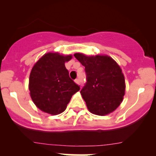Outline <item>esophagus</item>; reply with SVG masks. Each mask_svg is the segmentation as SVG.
Segmentation results:
<instances>
[{
  "label": "esophagus",
  "mask_w": 156,
  "mask_h": 156,
  "mask_svg": "<svg viewBox=\"0 0 156 156\" xmlns=\"http://www.w3.org/2000/svg\"><path fill=\"white\" fill-rule=\"evenodd\" d=\"M75 82H76V83H78V84H79L80 83V80L78 79V78H77V79H76L75 80Z\"/></svg>",
  "instance_id": "obj_1"
}]
</instances>
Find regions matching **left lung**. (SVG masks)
Returning a JSON list of instances; mask_svg holds the SVG:
<instances>
[{"label": "left lung", "instance_id": "left-lung-1", "mask_svg": "<svg viewBox=\"0 0 156 156\" xmlns=\"http://www.w3.org/2000/svg\"><path fill=\"white\" fill-rule=\"evenodd\" d=\"M74 56L85 67L87 81L80 94L89 112L101 116L114 112L125 95V78L119 66L107 55Z\"/></svg>", "mask_w": 156, "mask_h": 156}]
</instances>
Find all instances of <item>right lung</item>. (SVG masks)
<instances>
[{
	"instance_id": "obj_1",
	"label": "right lung",
	"mask_w": 156,
	"mask_h": 156,
	"mask_svg": "<svg viewBox=\"0 0 156 156\" xmlns=\"http://www.w3.org/2000/svg\"><path fill=\"white\" fill-rule=\"evenodd\" d=\"M72 55L48 53L31 69L29 90L34 104L42 112L56 115L65 110L71 98L80 90V86L69 76L66 62Z\"/></svg>"
}]
</instances>
